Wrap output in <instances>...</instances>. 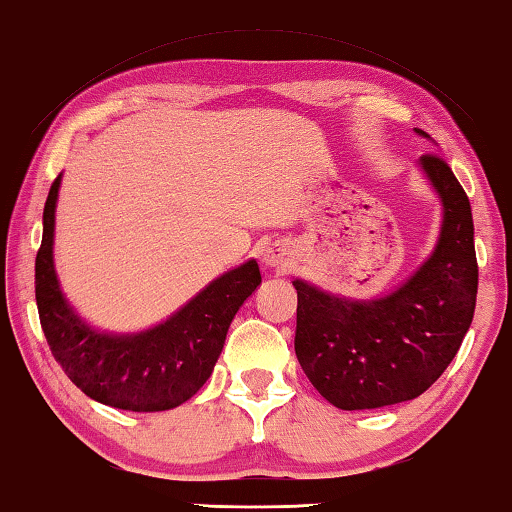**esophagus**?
<instances>
[{
	"instance_id": "esophagus-1",
	"label": "esophagus",
	"mask_w": 512,
	"mask_h": 512,
	"mask_svg": "<svg viewBox=\"0 0 512 512\" xmlns=\"http://www.w3.org/2000/svg\"><path fill=\"white\" fill-rule=\"evenodd\" d=\"M265 265H270V267H286V265H288L286 251L279 249V247L267 249V251H265Z\"/></svg>"
}]
</instances>
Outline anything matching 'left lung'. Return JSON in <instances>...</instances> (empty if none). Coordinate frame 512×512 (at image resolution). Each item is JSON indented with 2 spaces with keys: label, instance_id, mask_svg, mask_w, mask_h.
Segmentation results:
<instances>
[{
  "label": "left lung",
  "instance_id": "1",
  "mask_svg": "<svg viewBox=\"0 0 512 512\" xmlns=\"http://www.w3.org/2000/svg\"><path fill=\"white\" fill-rule=\"evenodd\" d=\"M420 165L438 190L445 220L438 247L404 286L383 299L351 301L292 281L299 365L342 410L420 397L447 370L472 324L479 288L472 208L445 158L424 154Z\"/></svg>",
  "mask_w": 512,
  "mask_h": 512
}]
</instances>
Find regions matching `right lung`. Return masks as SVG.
Segmentation results:
<instances>
[{
    "instance_id": "add662e5",
    "label": "right lung",
    "mask_w": 512,
    "mask_h": 512,
    "mask_svg": "<svg viewBox=\"0 0 512 512\" xmlns=\"http://www.w3.org/2000/svg\"><path fill=\"white\" fill-rule=\"evenodd\" d=\"M61 174L45 201L43 242L36 256L40 326L56 363L99 404L154 413L188 401L211 376L226 331L245 299L261 286L258 263L222 274L170 320L136 335H108L81 322L58 288L52 242Z\"/></svg>"
}]
</instances>
